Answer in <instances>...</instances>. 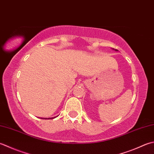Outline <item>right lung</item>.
Returning <instances> with one entry per match:
<instances>
[{"mask_svg": "<svg viewBox=\"0 0 154 154\" xmlns=\"http://www.w3.org/2000/svg\"><path fill=\"white\" fill-rule=\"evenodd\" d=\"M56 117H54V118H42V119H46H46H54V118H55Z\"/></svg>", "mask_w": 154, "mask_h": 154, "instance_id": "obj_1", "label": "right lung"}]
</instances>
